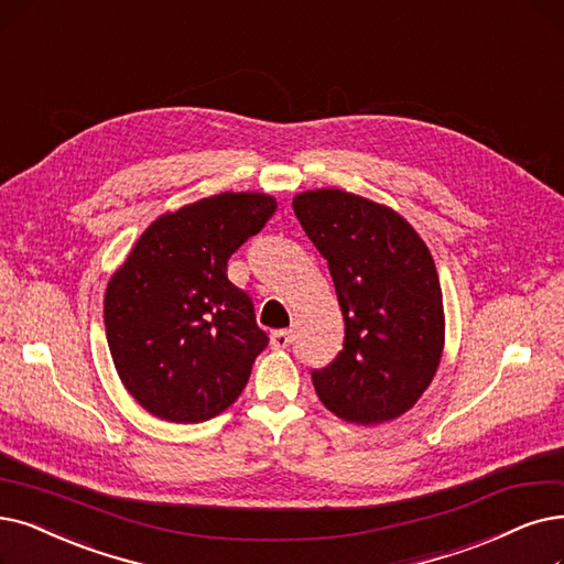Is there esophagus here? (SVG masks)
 Segmentation results:
<instances>
[{"label":"esophagus","instance_id":"obj_1","mask_svg":"<svg viewBox=\"0 0 564 564\" xmlns=\"http://www.w3.org/2000/svg\"><path fill=\"white\" fill-rule=\"evenodd\" d=\"M291 340H294V337H291V330H273V333H270V347H273V349H286L291 345Z\"/></svg>","mask_w":564,"mask_h":564}]
</instances>
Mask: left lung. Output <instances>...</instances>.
Returning <instances> with one entry per match:
<instances>
[{"label": "left lung", "mask_w": 564, "mask_h": 564, "mask_svg": "<svg viewBox=\"0 0 564 564\" xmlns=\"http://www.w3.org/2000/svg\"><path fill=\"white\" fill-rule=\"evenodd\" d=\"M303 231L328 261L345 319V347L312 381L324 408L358 425L410 412L444 351L437 268L412 224L345 189L294 196Z\"/></svg>", "instance_id": "left-lung-1"}]
</instances>
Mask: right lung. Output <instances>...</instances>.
Here are the masks:
<instances>
[{"label":"right lung","mask_w":564,"mask_h":564,"mask_svg":"<svg viewBox=\"0 0 564 564\" xmlns=\"http://www.w3.org/2000/svg\"><path fill=\"white\" fill-rule=\"evenodd\" d=\"M261 192H221L156 217L110 275L108 349L129 395L152 416L200 423L238 400L268 345L229 257L275 215Z\"/></svg>","instance_id":"1"}]
</instances>
